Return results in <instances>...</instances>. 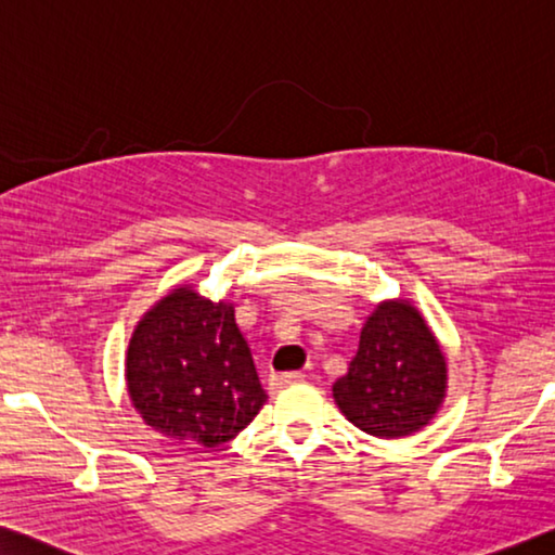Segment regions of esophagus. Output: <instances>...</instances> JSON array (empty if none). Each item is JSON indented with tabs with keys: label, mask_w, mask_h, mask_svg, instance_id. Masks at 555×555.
Instances as JSON below:
<instances>
[{
	"label": "esophagus",
	"mask_w": 555,
	"mask_h": 555,
	"mask_svg": "<svg viewBox=\"0 0 555 555\" xmlns=\"http://www.w3.org/2000/svg\"><path fill=\"white\" fill-rule=\"evenodd\" d=\"M301 380H304V373H298V371H292V373H271L269 375V385L274 390L286 388V385H296V383H301Z\"/></svg>",
	"instance_id": "1"
}]
</instances>
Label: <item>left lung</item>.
<instances>
[{
	"instance_id": "8db88e82",
	"label": "left lung",
	"mask_w": 555,
	"mask_h": 555,
	"mask_svg": "<svg viewBox=\"0 0 555 555\" xmlns=\"http://www.w3.org/2000/svg\"><path fill=\"white\" fill-rule=\"evenodd\" d=\"M447 360L410 301H383L360 331L348 373L333 383V398L348 422L380 439L417 433L442 408Z\"/></svg>"
}]
</instances>
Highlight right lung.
I'll list each match as a JSON object with an SVG mask.
<instances>
[{
  "mask_svg": "<svg viewBox=\"0 0 555 555\" xmlns=\"http://www.w3.org/2000/svg\"><path fill=\"white\" fill-rule=\"evenodd\" d=\"M133 408L178 444L234 439L267 402L234 306L182 284L138 321L126 356Z\"/></svg>",
  "mask_w": 555,
  "mask_h": 555,
  "instance_id": "obj_1",
  "label": "right lung"
}]
</instances>
